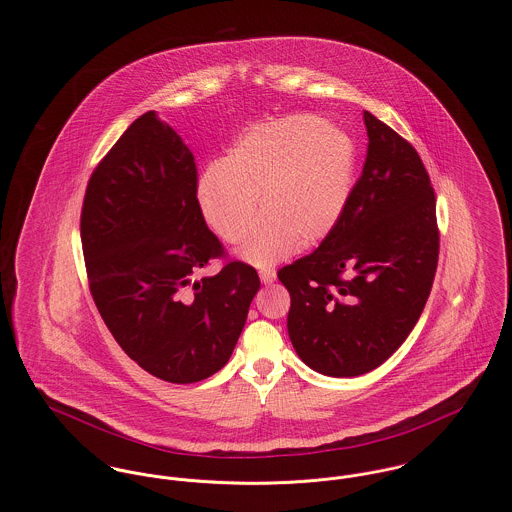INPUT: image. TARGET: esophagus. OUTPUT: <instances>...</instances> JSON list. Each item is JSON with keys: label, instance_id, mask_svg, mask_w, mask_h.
Wrapping results in <instances>:
<instances>
[{"label": "esophagus", "instance_id": "obj_1", "mask_svg": "<svg viewBox=\"0 0 512 512\" xmlns=\"http://www.w3.org/2000/svg\"><path fill=\"white\" fill-rule=\"evenodd\" d=\"M260 280H262V284H272L276 280V272L274 270H260Z\"/></svg>", "mask_w": 512, "mask_h": 512}]
</instances>
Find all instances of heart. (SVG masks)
Instances as JSON below:
<instances>
[{
  "mask_svg": "<svg viewBox=\"0 0 512 512\" xmlns=\"http://www.w3.org/2000/svg\"><path fill=\"white\" fill-rule=\"evenodd\" d=\"M355 171L351 140L315 114H292L240 134L228 157L213 159L197 179L203 219L226 242L246 236L238 254L274 266L301 246L323 242L345 213Z\"/></svg>",
  "mask_w": 512,
  "mask_h": 512,
  "instance_id": "obj_1",
  "label": "heart"
}]
</instances>
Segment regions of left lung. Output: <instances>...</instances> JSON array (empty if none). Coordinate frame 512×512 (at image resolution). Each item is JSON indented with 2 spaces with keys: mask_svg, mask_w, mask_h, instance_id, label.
Masks as SVG:
<instances>
[{
  "mask_svg": "<svg viewBox=\"0 0 512 512\" xmlns=\"http://www.w3.org/2000/svg\"><path fill=\"white\" fill-rule=\"evenodd\" d=\"M368 149L335 230L278 272L299 359L325 376L382 365L418 323L438 268L436 195L402 136L370 112Z\"/></svg>",
  "mask_w": 512,
  "mask_h": 512,
  "instance_id": "8db88e82",
  "label": "left lung"
}]
</instances>
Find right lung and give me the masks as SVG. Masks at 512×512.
Wrapping results in <instances>:
<instances>
[{"mask_svg": "<svg viewBox=\"0 0 512 512\" xmlns=\"http://www.w3.org/2000/svg\"><path fill=\"white\" fill-rule=\"evenodd\" d=\"M80 238L94 303L132 361L175 384L228 363L260 278L234 260L193 280L224 250L197 203L195 157L155 112L94 169Z\"/></svg>", "mask_w": 512, "mask_h": 512, "instance_id": "1", "label": "right lung"}]
</instances>
